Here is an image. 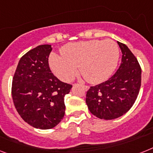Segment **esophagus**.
Here are the masks:
<instances>
[{"instance_id":"obj_1","label":"esophagus","mask_w":153,"mask_h":153,"mask_svg":"<svg viewBox=\"0 0 153 153\" xmlns=\"http://www.w3.org/2000/svg\"><path fill=\"white\" fill-rule=\"evenodd\" d=\"M82 87L84 88V89H85V91H87L88 89H89V86H88V85H82Z\"/></svg>"}]
</instances>
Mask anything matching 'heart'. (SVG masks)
Masks as SVG:
<instances>
[{"label":"heart","instance_id":"1","mask_svg":"<svg viewBox=\"0 0 153 153\" xmlns=\"http://www.w3.org/2000/svg\"><path fill=\"white\" fill-rule=\"evenodd\" d=\"M61 56L52 54L50 68L56 76L69 82L81 73L91 83L105 82L116 69L120 59V48L112 40H89L64 45Z\"/></svg>","mask_w":153,"mask_h":153}]
</instances>
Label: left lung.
<instances>
[{
	"mask_svg": "<svg viewBox=\"0 0 153 153\" xmlns=\"http://www.w3.org/2000/svg\"><path fill=\"white\" fill-rule=\"evenodd\" d=\"M122 62L108 80L90 86L85 102L89 111L101 120H114L131 108L139 94L141 69L137 58L125 44L118 42Z\"/></svg>",
	"mask_w": 153,
	"mask_h": 153,
	"instance_id": "1",
	"label": "left lung"
}]
</instances>
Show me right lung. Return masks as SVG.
Returning a JSON list of instances; mask_svg holds the SVG:
<instances>
[{"label":"right lung","instance_id":"add662e5","mask_svg":"<svg viewBox=\"0 0 153 153\" xmlns=\"http://www.w3.org/2000/svg\"><path fill=\"white\" fill-rule=\"evenodd\" d=\"M50 45H42L21 57L12 79L13 103L21 118L34 128L55 127L65 113L64 97L72 85L59 81L48 66Z\"/></svg>","mask_w":153,"mask_h":153}]
</instances>
